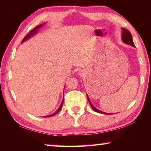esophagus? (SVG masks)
<instances>
[{
  "mask_svg": "<svg viewBox=\"0 0 151 151\" xmlns=\"http://www.w3.org/2000/svg\"><path fill=\"white\" fill-rule=\"evenodd\" d=\"M78 75H80L81 76H83L84 75H85V73H84V71L83 70H80L78 72Z\"/></svg>",
  "mask_w": 151,
  "mask_h": 151,
  "instance_id": "1",
  "label": "esophagus"
}]
</instances>
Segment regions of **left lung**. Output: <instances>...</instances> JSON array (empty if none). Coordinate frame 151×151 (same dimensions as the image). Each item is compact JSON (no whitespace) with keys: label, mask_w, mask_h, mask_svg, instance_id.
Segmentation results:
<instances>
[{"label":"left lung","mask_w":151,"mask_h":151,"mask_svg":"<svg viewBox=\"0 0 151 151\" xmlns=\"http://www.w3.org/2000/svg\"><path fill=\"white\" fill-rule=\"evenodd\" d=\"M122 40L123 41V42L126 43V44L131 45V46H132V47H134L135 46H134L133 41H132V35L131 34V32H129V30L126 29H124V28H123V29H122ZM87 99H88V101L89 102V103H90L91 106L92 107V109H93L95 112H99V113L104 114H110V113H106V112H102L101 111H99V110H98L93 106V104H92V103L90 101V99H89V98H88V95H87Z\"/></svg>","instance_id":"obj_1"}]
</instances>
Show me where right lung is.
<instances>
[{
    "label": "right lung",
    "instance_id": "1",
    "mask_svg": "<svg viewBox=\"0 0 151 151\" xmlns=\"http://www.w3.org/2000/svg\"><path fill=\"white\" fill-rule=\"evenodd\" d=\"M42 25H43V24H40V25H39V26L36 27L34 28V29H33L32 30H30V31L29 33H28V34H27L26 36H25V37L24 38L23 40H22V42H23L24 41V40H27V39H30V37H32V36L34 35H35L37 32H38V31H39V29H40V28H41V27H42ZM63 101H64V99H63V101H62V103H61V104H60V106H59V108L58 109V110H57V111H55V112H54V113L52 114H50V115L45 116V117H50V116H53L54 115H55L56 114H57L58 112L60 111V110L61 109V108H62V106H63Z\"/></svg>",
    "mask_w": 151,
    "mask_h": 151
}]
</instances>
